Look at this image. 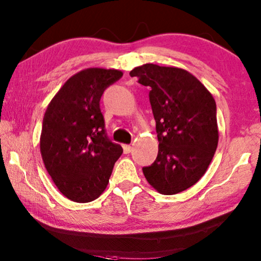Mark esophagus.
<instances>
[{"label":"esophagus","instance_id":"34e87169","mask_svg":"<svg viewBox=\"0 0 261 261\" xmlns=\"http://www.w3.org/2000/svg\"><path fill=\"white\" fill-rule=\"evenodd\" d=\"M123 150H124V153H130L132 151V146L131 145H126V144H124L123 145Z\"/></svg>","mask_w":261,"mask_h":261}]
</instances>
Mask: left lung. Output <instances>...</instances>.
Wrapping results in <instances>:
<instances>
[{"label": "left lung", "instance_id": "8db88e82", "mask_svg": "<svg viewBox=\"0 0 261 261\" xmlns=\"http://www.w3.org/2000/svg\"><path fill=\"white\" fill-rule=\"evenodd\" d=\"M150 87L158 155L143 168L146 180L162 194L185 191L204 176L218 146L216 100L201 82L184 69L143 64L132 69Z\"/></svg>", "mask_w": 261, "mask_h": 261}]
</instances>
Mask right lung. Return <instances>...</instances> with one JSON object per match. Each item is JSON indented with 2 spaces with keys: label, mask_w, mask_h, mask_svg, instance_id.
Masks as SVG:
<instances>
[{
  "label": "right lung",
  "mask_w": 261,
  "mask_h": 261,
  "mask_svg": "<svg viewBox=\"0 0 261 261\" xmlns=\"http://www.w3.org/2000/svg\"><path fill=\"white\" fill-rule=\"evenodd\" d=\"M120 70L88 68L65 82L46 108L40 138L44 166L60 192L76 203H89L107 189L119 144L106 134L99 100Z\"/></svg>",
  "instance_id": "obj_1"
}]
</instances>
